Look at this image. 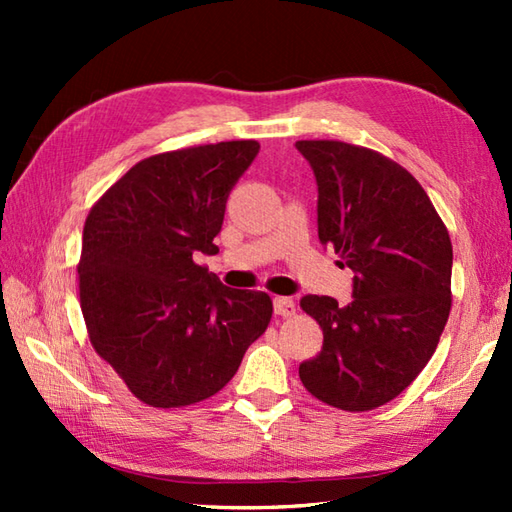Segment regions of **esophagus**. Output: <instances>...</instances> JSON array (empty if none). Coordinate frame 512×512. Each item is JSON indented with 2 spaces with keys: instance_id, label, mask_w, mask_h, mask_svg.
I'll return each instance as SVG.
<instances>
[{
  "instance_id": "esophagus-1",
  "label": "esophagus",
  "mask_w": 512,
  "mask_h": 512,
  "mask_svg": "<svg viewBox=\"0 0 512 512\" xmlns=\"http://www.w3.org/2000/svg\"><path fill=\"white\" fill-rule=\"evenodd\" d=\"M297 312V303L290 297H275V314L279 317H292Z\"/></svg>"
}]
</instances>
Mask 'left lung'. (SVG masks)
I'll return each mask as SVG.
<instances>
[{
	"label": "left lung",
	"mask_w": 512,
	"mask_h": 512,
	"mask_svg": "<svg viewBox=\"0 0 512 512\" xmlns=\"http://www.w3.org/2000/svg\"><path fill=\"white\" fill-rule=\"evenodd\" d=\"M319 184V239L354 270V299L306 295L323 347L299 365L343 411L394 400L429 363L451 312L453 246L427 191L398 162L341 140H297Z\"/></svg>",
	"instance_id": "left-lung-1"
}]
</instances>
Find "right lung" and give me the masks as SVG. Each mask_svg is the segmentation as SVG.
Wrapping results in <instances>:
<instances>
[{"label": "right lung", "instance_id": "right-lung-1", "mask_svg": "<svg viewBox=\"0 0 512 512\" xmlns=\"http://www.w3.org/2000/svg\"><path fill=\"white\" fill-rule=\"evenodd\" d=\"M257 151L228 140L149 156L85 220L76 270L90 343L149 407L215 396L273 317L266 292L226 288L193 259L217 253L226 198Z\"/></svg>", "mask_w": 512, "mask_h": 512}]
</instances>
